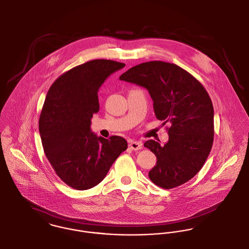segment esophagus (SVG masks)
Wrapping results in <instances>:
<instances>
[{
  "label": "esophagus",
  "mask_w": 249,
  "mask_h": 249,
  "mask_svg": "<svg viewBox=\"0 0 249 249\" xmlns=\"http://www.w3.org/2000/svg\"><path fill=\"white\" fill-rule=\"evenodd\" d=\"M129 147L132 150H140L142 147V142H132L129 143Z\"/></svg>",
  "instance_id": "esophagus-1"
}]
</instances>
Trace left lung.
Returning a JSON list of instances; mask_svg holds the SVG:
<instances>
[{
    "instance_id": "left-lung-1",
    "label": "left lung",
    "mask_w": 249,
    "mask_h": 249,
    "mask_svg": "<svg viewBox=\"0 0 249 249\" xmlns=\"http://www.w3.org/2000/svg\"><path fill=\"white\" fill-rule=\"evenodd\" d=\"M121 80L148 89L158 120L170 124L163 146L144 142L157 157L149 178L157 186L173 189L192 179L204 165L213 143V106L203 85L176 64L149 61L130 68Z\"/></svg>"
}]
</instances>
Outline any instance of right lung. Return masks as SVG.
<instances>
[{
    "mask_svg": "<svg viewBox=\"0 0 249 249\" xmlns=\"http://www.w3.org/2000/svg\"><path fill=\"white\" fill-rule=\"evenodd\" d=\"M124 63L94 59L61 74L47 92L38 121L44 153L59 178L84 191L99 184L127 148L120 136L109 139L90 131L99 111L98 89Z\"/></svg>",
    "mask_w": 249,
    "mask_h": 249,
    "instance_id": "add662e5",
    "label": "right lung"
}]
</instances>
